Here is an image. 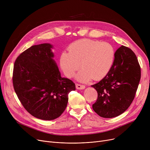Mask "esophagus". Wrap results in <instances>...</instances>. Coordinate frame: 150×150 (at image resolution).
<instances>
[{
	"mask_svg": "<svg viewBox=\"0 0 150 150\" xmlns=\"http://www.w3.org/2000/svg\"><path fill=\"white\" fill-rule=\"evenodd\" d=\"M76 88L77 89H85V86L84 85H81L79 84H76Z\"/></svg>",
	"mask_w": 150,
	"mask_h": 150,
	"instance_id": "1",
	"label": "esophagus"
}]
</instances>
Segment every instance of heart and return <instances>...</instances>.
Wrapping results in <instances>:
<instances>
[{
	"label": "heart",
	"instance_id": "b5f03b06",
	"mask_svg": "<svg viewBox=\"0 0 150 150\" xmlns=\"http://www.w3.org/2000/svg\"><path fill=\"white\" fill-rule=\"evenodd\" d=\"M115 56L113 45L109 42L81 39L71 44L69 52H63L59 63L63 72L72 77L81 66L83 67L76 76L80 82L86 83L103 78L111 70Z\"/></svg>",
	"mask_w": 150,
	"mask_h": 150
}]
</instances>
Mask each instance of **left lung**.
I'll return each mask as SVG.
<instances>
[{
	"instance_id": "1",
	"label": "left lung",
	"mask_w": 150,
	"mask_h": 150,
	"mask_svg": "<svg viewBox=\"0 0 150 150\" xmlns=\"http://www.w3.org/2000/svg\"><path fill=\"white\" fill-rule=\"evenodd\" d=\"M140 67L135 53L122 45L115 52L114 64L100 81L92 85L98 93L92 108L103 118L123 113L131 104L140 80Z\"/></svg>"
}]
</instances>
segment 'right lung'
I'll list each match as a JSON object with an SVG mask.
<instances>
[{
	"instance_id": "1",
	"label": "right lung",
	"mask_w": 150,
	"mask_h": 150,
	"mask_svg": "<svg viewBox=\"0 0 150 150\" xmlns=\"http://www.w3.org/2000/svg\"><path fill=\"white\" fill-rule=\"evenodd\" d=\"M53 45H35L22 52L14 65L13 83L23 106L33 116L52 120L64 111L75 84L61 77L53 59Z\"/></svg>"
}]
</instances>
